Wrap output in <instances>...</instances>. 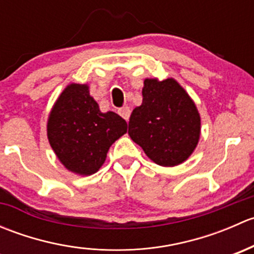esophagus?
<instances>
[{
  "instance_id": "obj_1",
  "label": "esophagus",
  "mask_w": 254,
  "mask_h": 254,
  "mask_svg": "<svg viewBox=\"0 0 254 254\" xmlns=\"http://www.w3.org/2000/svg\"><path fill=\"white\" fill-rule=\"evenodd\" d=\"M118 113H119V114L122 115V117L127 122L130 118V113H131V111H130L129 107H123V108L118 109Z\"/></svg>"
}]
</instances>
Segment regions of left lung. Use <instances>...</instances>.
Returning a JSON list of instances; mask_svg holds the SVG:
<instances>
[{"label": "left lung", "mask_w": 254, "mask_h": 254, "mask_svg": "<svg viewBox=\"0 0 254 254\" xmlns=\"http://www.w3.org/2000/svg\"><path fill=\"white\" fill-rule=\"evenodd\" d=\"M129 135L155 163L172 167L186 161L200 136V117L173 78L143 82L142 104L130 115Z\"/></svg>", "instance_id": "1"}]
</instances>
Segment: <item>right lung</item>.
<instances>
[{
  "instance_id": "obj_1",
  "label": "right lung",
  "mask_w": 254,
  "mask_h": 254,
  "mask_svg": "<svg viewBox=\"0 0 254 254\" xmlns=\"http://www.w3.org/2000/svg\"><path fill=\"white\" fill-rule=\"evenodd\" d=\"M127 124L114 112L102 113L86 84H70L48 120V139L59 160L77 175L96 173Z\"/></svg>"
}]
</instances>
